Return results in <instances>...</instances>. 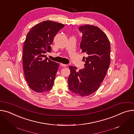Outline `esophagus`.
Wrapping results in <instances>:
<instances>
[{"label": "esophagus", "instance_id": "esophagus-1", "mask_svg": "<svg viewBox=\"0 0 134 134\" xmlns=\"http://www.w3.org/2000/svg\"><path fill=\"white\" fill-rule=\"evenodd\" d=\"M60 65H61V66H62V67H66L67 66V65H66V64H61Z\"/></svg>", "mask_w": 134, "mask_h": 134}]
</instances>
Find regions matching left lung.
Returning a JSON list of instances; mask_svg holds the SVG:
<instances>
[{"instance_id":"1","label":"left lung","mask_w":134,"mask_h":134,"mask_svg":"<svg viewBox=\"0 0 134 134\" xmlns=\"http://www.w3.org/2000/svg\"><path fill=\"white\" fill-rule=\"evenodd\" d=\"M82 34L80 48L86 53L85 68L78 72L70 66L68 79L69 90L77 95L86 96L99 88L110 62V44L104 33L96 26L86 25L79 27Z\"/></svg>"}]
</instances>
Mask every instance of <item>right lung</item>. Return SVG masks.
<instances>
[{
  "label": "right lung",
  "mask_w": 134,
  "mask_h": 134,
  "mask_svg": "<svg viewBox=\"0 0 134 134\" xmlns=\"http://www.w3.org/2000/svg\"><path fill=\"white\" fill-rule=\"evenodd\" d=\"M65 25L50 20L33 26L27 34L23 48V68L26 81L37 93L49 91L54 84L59 64L44 55L51 52V44Z\"/></svg>",
  "instance_id": "right-lung-1"
}]
</instances>
